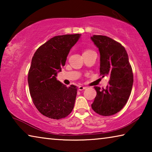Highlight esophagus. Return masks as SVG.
Returning a JSON list of instances; mask_svg holds the SVG:
<instances>
[{
    "label": "esophagus",
    "instance_id": "34e87169",
    "mask_svg": "<svg viewBox=\"0 0 152 152\" xmlns=\"http://www.w3.org/2000/svg\"><path fill=\"white\" fill-rule=\"evenodd\" d=\"M87 88L86 86H78V90L79 91H83V90L86 89Z\"/></svg>",
    "mask_w": 152,
    "mask_h": 152
}]
</instances>
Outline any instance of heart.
<instances>
[{"label": "heart", "instance_id": "heart-1", "mask_svg": "<svg viewBox=\"0 0 152 152\" xmlns=\"http://www.w3.org/2000/svg\"><path fill=\"white\" fill-rule=\"evenodd\" d=\"M90 51H92V50H84V52H83V53L90 52Z\"/></svg>", "mask_w": 152, "mask_h": 152}]
</instances>
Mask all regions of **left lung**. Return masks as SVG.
Here are the masks:
<instances>
[{
    "label": "left lung",
    "mask_w": 152,
    "mask_h": 152,
    "mask_svg": "<svg viewBox=\"0 0 152 152\" xmlns=\"http://www.w3.org/2000/svg\"><path fill=\"white\" fill-rule=\"evenodd\" d=\"M91 39L100 51V73L110 76L106 88L94 86L96 91L92 109L102 116H110L120 111L127 103L133 83L132 66L125 48L104 35H93Z\"/></svg>",
    "instance_id": "left-lung-1"
}]
</instances>
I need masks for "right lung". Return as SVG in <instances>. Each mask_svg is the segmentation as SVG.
<instances>
[{
    "mask_svg": "<svg viewBox=\"0 0 152 152\" xmlns=\"http://www.w3.org/2000/svg\"><path fill=\"white\" fill-rule=\"evenodd\" d=\"M80 36H55L41 45L33 56L28 72L29 92L37 109L48 118L63 119L74 108L76 86L67 87L57 80L56 76L65 65L70 49Z\"/></svg>",
    "mask_w": 152,
    "mask_h": 152,
    "instance_id": "add662e5",
    "label": "right lung"
}]
</instances>
